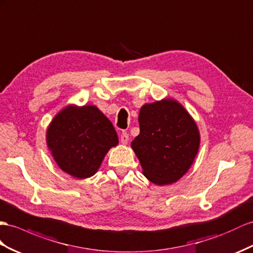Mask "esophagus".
Masks as SVG:
<instances>
[{
  "mask_svg": "<svg viewBox=\"0 0 253 253\" xmlns=\"http://www.w3.org/2000/svg\"><path fill=\"white\" fill-rule=\"evenodd\" d=\"M120 140H121V142H122L123 144H127V143H128V140H129V135H128V133L123 131V132H122V134H121V137H120Z\"/></svg>",
  "mask_w": 253,
  "mask_h": 253,
  "instance_id": "34e87169",
  "label": "esophagus"
}]
</instances>
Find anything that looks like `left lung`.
Segmentation results:
<instances>
[{
	"mask_svg": "<svg viewBox=\"0 0 253 253\" xmlns=\"http://www.w3.org/2000/svg\"><path fill=\"white\" fill-rule=\"evenodd\" d=\"M139 125L140 133L131 147L144 176L159 186L177 182L199 151L196 122L179 102L165 98L142 106Z\"/></svg>",
	"mask_w": 253,
	"mask_h": 253,
	"instance_id": "1",
	"label": "left lung"
}]
</instances>
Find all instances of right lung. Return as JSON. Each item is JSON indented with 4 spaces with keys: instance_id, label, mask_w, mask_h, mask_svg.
I'll return each instance as SVG.
<instances>
[{
    "instance_id": "add662e5",
    "label": "right lung",
    "mask_w": 253,
    "mask_h": 253,
    "mask_svg": "<svg viewBox=\"0 0 253 253\" xmlns=\"http://www.w3.org/2000/svg\"><path fill=\"white\" fill-rule=\"evenodd\" d=\"M118 143L112 123L96 106H67L47 129V145L55 163L77 178L93 176Z\"/></svg>"
}]
</instances>
